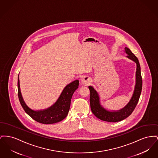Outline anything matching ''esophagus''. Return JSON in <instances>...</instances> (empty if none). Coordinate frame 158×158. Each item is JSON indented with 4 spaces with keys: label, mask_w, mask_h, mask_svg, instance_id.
Here are the masks:
<instances>
[{
    "label": "esophagus",
    "mask_w": 158,
    "mask_h": 158,
    "mask_svg": "<svg viewBox=\"0 0 158 158\" xmlns=\"http://www.w3.org/2000/svg\"><path fill=\"white\" fill-rule=\"evenodd\" d=\"M81 82H82V84H84V85H88L91 83V80L88 76H84V77H83V78L82 79Z\"/></svg>",
    "instance_id": "1"
}]
</instances>
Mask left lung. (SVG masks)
Masks as SVG:
<instances>
[{
  "instance_id": "left-lung-1",
  "label": "left lung",
  "mask_w": 158,
  "mask_h": 158,
  "mask_svg": "<svg viewBox=\"0 0 158 158\" xmlns=\"http://www.w3.org/2000/svg\"><path fill=\"white\" fill-rule=\"evenodd\" d=\"M125 52L127 54V57L134 61L137 64L135 72V85L133 94L128 103L122 109L119 110L110 111L104 107L100 103V98L98 93L92 86H89L90 91V106L93 114L98 119L102 121L116 122L122 121L128 117L135 108L142 89V77L141 74V69L138 58L127 47L125 48Z\"/></svg>"
}]
</instances>
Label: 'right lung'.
I'll return each mask as SVG.
<instances>
[{
	"instance_id": "obj_1",
	"label": "right lung",
	"mask_w": 158,
	"mask_h": 158,
	"mask_svg": "<svg viewBox=\"0 0 158 158\" xmlns=\"http://www.w3.org/2000/svg\"><path fill=\"white\" fill-rule=\"evenodd\" d=\"M79 85V80L68 84L63 89L56 102L49 107L35 110L30 109L24 102L20 90L19 75L18 76V94L19 100L24 111L32 119L44 124H52L63 120L68 114L72 95Z\"/></svg>"
}]
</instances>
